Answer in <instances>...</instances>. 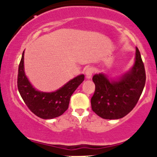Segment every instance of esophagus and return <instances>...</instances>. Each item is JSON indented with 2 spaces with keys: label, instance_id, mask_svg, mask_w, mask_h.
<instances>
[{
  "label": "esophagus",
  "instance_id": "esophagus-1",
  "mask_svg": "<svg viewBox=\"0 0 157 157\" xmlns=\"http://www.w3.org/2000/svg\"><path fill=\"white\" fill-rule=\"evenodd\" d=\"M94 74V68L92 67H89L86 69V76L87 78H91Z\"/></svg>",
  "mask_w": 157,
  "mask_h": 157
}]
</instances>
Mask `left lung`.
<instances>
[{"label": "left lung", "instance_id": "left-lung-1", "mask_svg": "<svg viewBox=\"0 0 157 157\" xmlns=\"http://www.w3.org/2000/svg\"><path fill=\"white\" fill-rule=\"evenodd\" d=\"M94 94L91 99L92 111L106 120H117L126 116L136 106L146 80L140 52L136 48L134 67L117 80L110 81L102 74L92 78Z\"/></svg>", "mask_w": 157, "mask_h": 157}]
</instances>
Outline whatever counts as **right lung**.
<instances>
[{
    "label": "right lung",
    "instance_id": "obj_1",
    "mask_svg": "<svg viewBox=\"0 0 157 157\" xmlns=\"http://www.w3.org/2000/svg\"><path fill=\"white\" fill-rule=\"evenodd\" d=\"M23 55L24 52L18 66L17 82L19 93L25 104L40 118L52 119L62 115L68 109L71 94L84 80V75L72 79L55 92H40L32 87L25 75Z\"/></svg>",
    "mask_w": 157,
    "mask_h": 157
}]
</instances>
